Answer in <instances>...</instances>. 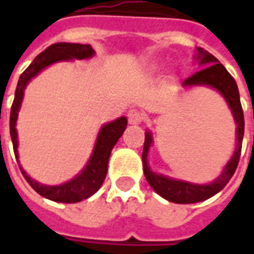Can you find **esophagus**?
Returning <instances> with one entry per match:
<instances>
[{"mask_svg": "<svg viewBox=\"0 0 254 254\" xmlns=\"http://www.w3.org/2000/svg\"><path fill=\"white\" fill-rule=\"evenodd\" d=\"M127 121L130 125H138L143 121V114L138 110H129L127 113Z\"/></svg>", "mask_w": 254, "mask_h": 254, "instance_id": "1", "label": "esophagus"}]
</instances>
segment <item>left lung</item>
Returning <instances> with one entry per match:
<instances>
[{
  "instance_id": "8db88e82",
  "label": "left lung",
  "mask_w": 254,
  "mask_h": 254,
  "mask_svg": "<svg viewBox=\"0 0 254 254\" xmlns=\"http://www.w3.org/2000/svg\"><path fill=\"white\" fill-rule=\"evenodd\" d=\"M194 60L198 63V66L201 67L198 72L193 76L188 77L182 87L184 88H191V87H209V88L218 91L226 100V103L231 110V114L234 117V122L237 125L235 129V149L233 156L226 163L222 173L219 174L216 180H213L209 184H193V182L184 181V180H176L171 177L158 174L156 171L151 169L148 165V152L151 145L154 143L152 133L147 130L145 132V141H144L143 149V167L145 180L159 196L166 200L177 204H191V202L204 201L209 197L215 196L216 193L222 190L230 178L234 174L235 169L240 162L241 148H242V138H244V130H245V121H244V111L241 106L240 92L237 83L233 76L227 72V69L219 63L218 58H215L211 53L205 52L201 47H197Z\"/></svg>"
}]
</instances>
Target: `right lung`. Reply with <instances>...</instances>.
<instances>
[{
  "instance_id": "obj_1",
  "label": "right lung",
  "mask_w": 254,
  "mask_h": 254,
  "mask_svg": "<svg viewBox=\"0 0 254 254\" xmlns=\"http://www.w3.org/2000/svg\"><path fill=\"white\" fill-rule=\"evenodd\" d=\"M94 56L95 50L91 47V45L60 42V43H54L52 46L47 47L46 50L42 52L38 57H35L30 66L21 73L17 87H16V92H14L13 105L10 109V137H12L14 156H16L17 162H19V151H17L19 138H17L16 122H17L20 107L23 103V98H24V91L28 83L32 78L36 77L43 69H46L53 64L72 61V60H88ZM127 125V117H120L114 121L107 122L100 127L92 154L89 156L87 165L84 166V169L77 176L73 177L72 180L64 182L61 185H45V184L38 182L25 173L19 162L20 170L23 173L25 181L28 182L31 188L38 191L41 196L57 202L81 201L84 198L92 196L102 187L106 174H107V165H109L111 149L114 148L118 138L124 134Z\"/></svg>"
}]
</instances>
